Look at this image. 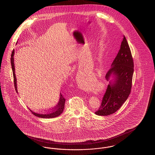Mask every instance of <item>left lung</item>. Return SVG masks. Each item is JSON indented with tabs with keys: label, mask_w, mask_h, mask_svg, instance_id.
I'll list each match as a JSON object with an SVG mask.
<instances>
[{
	"label": "left lung",
	"mask_w": 155,
	"mask_h": 155,
	"mask_svg": "<svg viewBox=\"0 0 155 155\" xmlns=\"http://www.w3.org/2000/svg\"><path fill=\"white\" fill-rule=\"evenodd\" d=\"M134 73V61L130 48L125 36L120 49L113 61L110 68L105 76L109 81L102 103L95 114L98 116H109L121 107L130 94ZM111 76L114 78L110 80Z\"/></svg>",
	"instance_id": "left-lung-1"
}]
</instances>
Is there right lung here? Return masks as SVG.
I'll return each instance as SVG.
<instances>
[{
	"label": "right lung",
	"mask_w": 155,
	"mask_h": 155,
	"mask_svg": "<svg viewBox=\"0 0 155 155\" xmlns=\"http://www.w3.org/2000/svg\"><path fill=\"white\" fill-rule=\"evenodd\" d=\"M14 54H15V50L13 51L12 55H11V64L12 68L13 70V78H14V84H15V89L17 92V80L15 74V63H14ZM65 101L66 99L63 96L62 94H60V98H59V102L56 104V106L53 107L51 110L47 111L45 113H38L34 112L29 109L32 113L34 114L35 116L40 117V118H51L56 117L60 116L63 111L64 105H65Z\"/></svg>",
	"instance_id": "obj_1"
}]
</instances>
